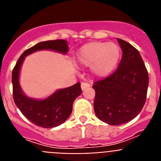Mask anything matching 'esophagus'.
I'll list each match as a JSON object with an SVG mask.
<instances>
[{
  "label": "esophagus",
  "mask_w": 161,
  "mask_h": 161,
  "mask_svg": "<svg viewBox=\"0 0 161 161\" xmlns=\"http://www.w3.org/2000/svg\"><path fill=\"white\" fill-rule=\"evenodd\" d=\"M80 86H81L82 90H85L86 88L90 87V85H89V83H85V82H83V83H81V85H80Z\"/></svg>",
  "instance_id": "1"
}]
</instances>
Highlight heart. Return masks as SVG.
Listing matches in <instances>:
<instances>
[{
  "label": "heart",
  "instance_id": "heart-1",
  "mask_svg": "<svg viewBox=\"0 0 161 161\" xmlns=\"http://www.w3.org/2000/svg\"><path fill=\"white\" fill-rule=\"evenodd\" d=\"M120 58V47L114 42H89L80 48L76 54V62L82 66H91V71L97 77L110 75Z\"/></svg>",
  "mask_w": 161,
  "mask_h": 161
}]
</instances>
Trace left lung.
Wrapping results in <instances>:
<instances>
[{"label":"left lung","instance_id":"obj_1","mask_svg":"<svg viewBox=\"0 0 161 161\" xmlns=\"http://www.w3.org/2000/svg\"><path fill=\"white\" fill-rule=\"evenodd\" d=\"M123 51L118 69L94 83V111L104 123L118 126L137 116L146 102L148 73L139 51L117 38Z\"/></svg>","mask_w":161,"mask_h":161}]
</instances>
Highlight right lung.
<instances>
[{"label": "right lung", "instance_id": "right-lung-1", "mask_svg": "<svg viewBox=\"0 0 161 161\" xmlns=\"http://www.w3.org/2000/svg\"><path fill=\"white\" fill-rule=\"evenodd\" d=\"M42 50L53 51L66 55L68 44L66 40L45 41L37 43L22 53L12 72L13 97L20 111L34 124L44 128H52L64 123L72 111V104L81 94L80 83L70 87L60 89L44 99H36L26 96L20 85L19 76L21 68L25 58L31 54Z\"/></svg>", "mask_w": 161, "mask_h": 161}]
</instances>
